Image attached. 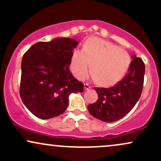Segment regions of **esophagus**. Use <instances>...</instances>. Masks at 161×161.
<instances>
[{
	"instance_id": "1",
	"label": "esophagus",
	"mask_w": 161,
	"mask_h": 161,
	"mask_svg": "<svg viewBox=\"0 0 161 161\" xmlns=\"http://www.w3.org/2000/svg\"><path fill=\"white\" fill-rule=\"evenodd\" d=\"M92 88V87L90 86L88 84H87V83H86V84L84 85V90H86H86L90 89V88Z\"/></svg>"
}]
</instances>
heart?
<instances>
[{
    "label": "heart",
    "instance_id": "b5f03b06",
    "mask_svg": "<svg viewBox=\"0 0 161 161\" xmlns=\"http://www.w3.org/2000/svg\"><path fill=\"white\" fill-rule=\"evenodd\" d=\"M93 78L102 86H112L124 77L130 65V57L124 49L110 42L92 37L85 43L83 50L72 55L70 68L79 79H84L91 71Z\"/></svg>",
    "mask_w": 161,
    "mask_h": 161
}]
</instances>
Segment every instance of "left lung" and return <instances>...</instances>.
Instances as JSON below:
<instances>
[{"mask_svg": "<svg viewBox=\"0 0 161 161\" xmlns=\"http://www.w3.org/2000/svg\"><path fill=\"white\" fill-rule=\"evenodd\" d=\"M128 73L115 86L95 88L98 99L88 106L94 117L106 123L119 120L134 108L141 97L144 84L145 64L136 55L132 56Z\"/></svg>", "mask_w": 161, "mask_h": 161, "instance_id": "8db88e82", "label": "left lung"}]
</instances>
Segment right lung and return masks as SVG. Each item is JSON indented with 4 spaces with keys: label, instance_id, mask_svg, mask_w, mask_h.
<instances>
[{
    "label": "right lung",
    "instance_id": "1",
    "mask_svg": "<svg viewBox=\"0 0 161 161\" xmlns=\"http://www.w3.org/2000/svg\"><path fill=\"white\" fill-rule=\"evenodd\" d=\"M78 45L73 38L59 37L37 42L24 53L20 97L37 117L47 119L60 116L67 108L70 94L82 92L84 85L69 68Z\"/></svg>",
    "mask_w": 161,
    "mask_h": 161
}]
</instances>
